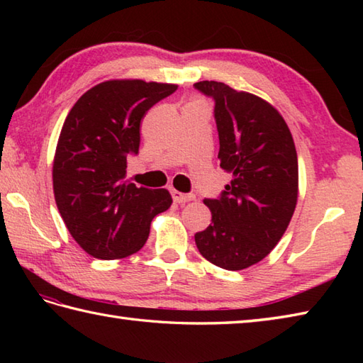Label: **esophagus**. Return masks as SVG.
Masks as SVG:
<instances>
[{
	"label": "esophagus",
	"instance_id": "34e87169",
	"mask_svg": "<svg viewBox=\"0 0 363 363\" xmlns=\"http://www.w3.org/2000/svg\"><path fill=\"white\" fill-rule=\"evenodd\" d=\"M173 201L177 204H184V203H189V201H194L195 196L194 195H186V194H181V191L173 190Z\"/></svg>",
	"mask_w": 363,
	"mask_h": 363
}]
</instances>
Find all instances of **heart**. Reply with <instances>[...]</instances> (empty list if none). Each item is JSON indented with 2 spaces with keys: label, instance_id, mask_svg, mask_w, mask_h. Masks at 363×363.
Masks as SVG:
<instances>
[{
  "label": "heart",
  "instance_id": "b5f03b06",
  "mask_svg": "<svg viewBox=\"0 0 363 363\" xmlns=\"http://www.w3.org/2000/svg\"><path fill=\"white\" fill-rule=\"evenodd\" d=\"M199 103H201V99H199V98H194L189 104H199Z\"/></svg>",
  "mask_w": 363,
  "mask_h": 363
}]
</instances>
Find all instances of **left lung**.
<instances>
[{
    "label": "left lung",
    "mask_w": 363,
    "mask_h": 363,
    "mask_svg": "<svg viewBox=\"0 0 363 363\" xmlns=\"http://www.w3.org/2000/svg\"><path fill=\"white\" fill-rule=\"evenodd\" d=\"M195 87L215 99L220 167L233 174L220 199H204L212 223L195 234L201 256L238 272L265 259L298 203V156L287 123L264 98L225 82Z\"/></svg>",
    "instance_id": "left-lung-1"
}]
</instances>
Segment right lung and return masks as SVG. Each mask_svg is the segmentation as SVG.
<instances>
[{
  "label": "right lung",
  "instance_id": "right-lung-1",
  "mask_svg": "<svg viewBox=\"0 0 363 363\" xmlns=\"http://www.w3.org/2000/svg\"><path fill=\"white\" fill-rule=\"evenodd\" d=\"M176 84L111 79L87 90L68 112L52 160L57 209L74 242L112 260L140 251L156 215L173 199L167 189L128 182V156L138 152L140 123Z\"/></svg>",
  "mask_w": 363,
  "mask_h": 363
}]
</instances>
